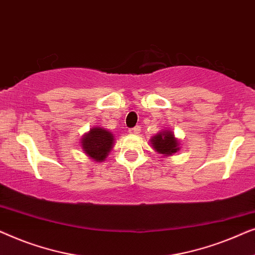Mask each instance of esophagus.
Returning <instances> with one entry per match:
<instances>
[{
  "label": "esophagus",
  "mask_w": 255,
  "mask_h": 255,
  "mask_svg": "<svg viewBox=\"0 0 255 255\" xmlns=\"http://www.w3.org/2000/svg\"><path fill=\"white\" fill-rule=\"evenodd\" d=\"M128 132H130L131 134H138L139 132H140V128H139V127L131 128H128Z\"/></svg>",
  "instance_id": "esophagus-1"
}]
</instances>
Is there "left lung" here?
Returning a JSON list of instances; mask_svg holds the SVG:
<instances>
[{"instance_id": "obj_1", "label": "left lung", "mask_w": 255, "mask_h": 255, "mask_svg": "<svg viewBox=\"0 0 255 255\" xmlns=\"http://www.w3.org/2000/svg\"><path fill=\"white\" fill-rule=\"evenodd\" d=\"M152 146L156 152L163 155H172L179 149V142L174 134L169 131L159 132L158 134L152 137Z\"/></svg>"}]
</instances>
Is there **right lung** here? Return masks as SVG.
Instances as JSON below:
<instances>
[{
	"label": "right lung",
	"instance_id": "add662e5",
	"mask_svg": "<svg viewBox=\"0 0 255 255\" xmlns=\"http://www.w3.org/2000/svg\"><path fill=\"white\" fill-rule=\"evenodd\" d=\"M82 148L90 158L102 161L107 158L114 144V135L104 128H94L82 138Z\"/></svg>",
	"mask_w": 255,
	"mask_h": 255
}]
</instances>
